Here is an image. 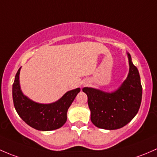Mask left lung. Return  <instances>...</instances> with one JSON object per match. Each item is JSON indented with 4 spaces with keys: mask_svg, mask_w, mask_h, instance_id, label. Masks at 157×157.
Listing matches in <instances>:
<instances>
[{
    "mask_svg": "<svg viewBox=\"0 0 157 157\" xmlns=\"http://www.w3.org/2000/svg\"><path fill=\"white\" fill-rule=\"evenodd\" d=\"M129 73L122 86L113 93L91 88L82 90L88 96L90 120L95 126L107 130L127 125L138 113L142 98V86L137 67L128 54Z\"/></svg>",
    "mask_w": 157,
    "mask_h": 157,
    "instance_id": "left-lung-1",
    "label": "left lung"
}]
</instances>
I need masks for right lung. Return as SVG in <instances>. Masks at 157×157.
Returning <instances> with one entry per match:
<instances>
[{
	"mask_svg": "<svg viewBox=\"0 0 157 157\" xmlns=\"http://www.w3.org/2000/svg\"><path fill=\"white\" fill-rule=\"evenodd\" d=\"M19 71L13 84V101L17 113L26 124L39 131H52L62 127L67 119V110L80 88L67 92L56 102L41 104L22 94L19 87Z\"/></svg>",
	"mask_w": 157,
	"mask_h": 157,
	"instance_id": "right-lung-1",
	"label": "right lung"
}]
</instances>
